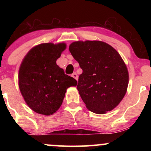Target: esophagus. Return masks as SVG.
Wrapping results in <instances>:
<instances>
[{"instance_id": "1", "label": "esophagus", "mask_w": 151, "mask_h": 151, "mask_svg": "<svg viewBox=\"0 0 151 151\" xmlns=\"http://www.w3.org/2000/svg\"><path fill=\"white\" fill-rule=\"evenodd\" d=\"M72 77H74V79H76V80H78V75H77V73H75V72H74V73H73V74H72Z\"/></svg>"}]
</instances>
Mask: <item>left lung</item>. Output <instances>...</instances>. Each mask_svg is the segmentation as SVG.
<instances>
[{
	"instance_id": "obj_1",
	"label": "left lung",
	"mask_w": 151,
	"mask_h": 151,
	"mask_svg": "<svg viewBox=\"0 0 151 151\" xmlns=\"http://www.w3.org/2000/svg\"><path fill=\"white\" fill-rule=\"evenodd\" d=\"M69 50L83 71L77 88L86 108L99 114L114 109L129 84V72L120 55L101 41H77Z\"/></svg>"
}]
</instances>
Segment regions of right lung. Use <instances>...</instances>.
<instances>
[{"instance_id": "obj_1", "label": "right lung", "mask_w": 151, "mask_h": 151, "mask_svg": "<svg viewBox=\"0 0 151 151\" xmlns=\"http://www.w3.org/2000/svg\"><path fill=\"white\" fill-rule=\"evenodd\" d=\"M65 43H43L31 49L18 74L19 88L28 106L36 113L52 115L61 106L67 88L77 86L73 77L56 64Z\"/></svg>"}]
</instances>
